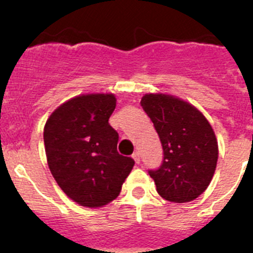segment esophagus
<instances>
[{"label": "esophagus", "mask_w": 253, "mask_h": 253, "mask_svg": "<svg viewBox=\"0 0 253 253\" xmlns=\"http://www.w3.org/2000/svg\"><path fill=\"white\" fill-rule=\"evenodd\" d=\"M133 158H134V161H135V163H140V161H142V158H140L139 152H134V153H133Z\"/></svg>", "instance_id": "obj_1"}]
</instances>
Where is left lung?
Wrapping results in <instances>:
<instances>
[{"label":"left lung","instance_id":"obj_1","mask_svg":"<svg viewBox=\"0 0 253 253\" xmlns=\"http://www.w3.org/2000/svg\"><path fill=\"white\" fill-rule=\"evenodd\" d=\"M143 110L158 133L163 160L149 169L157 193L169 202L187 203L204 193L218 161V142L213 128L200 111L175 96L147 93Z\"/></svg>","mask_w":253,"mask_h":253}]
</instances>
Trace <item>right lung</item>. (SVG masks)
Returning <instances> with one entry per match:
<instances>
[{
    "mask_svg": "<svg viewBox=\"0 0 253 253\" xmlns=\"http://www.w3.org/2000/svg\"><path fill=\"white\" fill-rule=\"evenodd\" d=\"M116 106L113 93L68 100L44 126V146L51 175L77 204L100 208L118 198L134 166L119 154V134L109 124Z\"/></svg>",
    "mask_w": 253,
    "mask_h": 253,
    "instance_id": "1",
    "label": "right lung"
}]
</instances>
